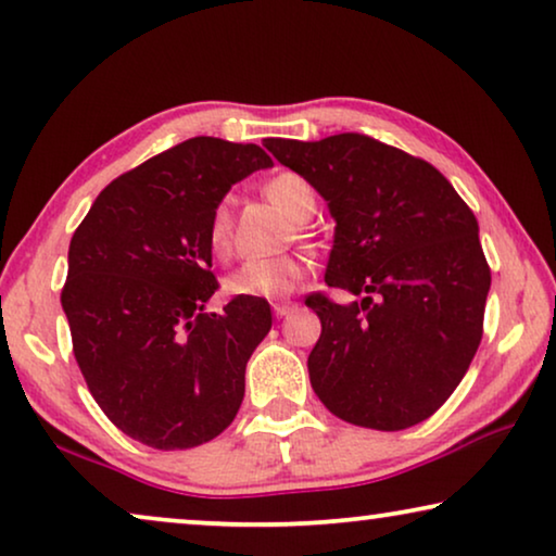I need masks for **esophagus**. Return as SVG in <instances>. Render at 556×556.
Here are the masks:
<instances>
[{
	"label": "esophagus",
	"mask_w": 556,
	"mask_h": 556,
	"mask_svg": "<svg viewBox=\"0 0 556 556\" xmlns=\"http://www.w3.org/2000/svg\"><path fill=\"white\" fill-rule=\"evenodd\" d=\"M294 309H296L294 302H277V304H275V315H277V317H287L289 312H294Z\"/></svg>",
	"instance_id": "esophagus-1"
}]
</instances>
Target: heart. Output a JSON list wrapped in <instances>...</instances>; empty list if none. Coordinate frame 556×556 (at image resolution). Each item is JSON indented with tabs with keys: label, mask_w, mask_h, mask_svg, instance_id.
Masks as SVG:
<instances>
[{
	"label": "heart",
	"mask_w": 556,
	"mask_h": 556,
	"mask_svg": "<svg viewBox=\"0 0 556 556\" xmlns=\"http://www.w3.org/2000/svg\"><path fill=\"white\" fill-rule=\"evenodd\" d=\"M264 193L292 222H307L315 214L317 199L312 186L296 174H279L264 184ZM208 244L218 260L231 252V208L229 201H218L208 218ZM307 275V260L300 254L252 256L241 262L226 279V289L244 300H281L292 294Z\"/></svg>",
	"instance_id": "1"
}]
</instances>
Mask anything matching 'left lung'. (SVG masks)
Returning a JSON list of instances; mask_svg holds the SVG:
<instances>
[{
  "label": "left lung",
  "instance_id": "obj_1",
  "mask_svg": "<svg viewBox=\"0 0 556 556\" xmlns=\"http://www.w3.org/2000/svg\"><path fill=\"white\" fill-rule=\"evenodd\" d=\"M264 146L327 201L338 226L325 281L359 296L304 300L323 323L312 390L338 418L375 431L431 418L483 334L491 269L473 211L431 163L363 132Z\"/></svg>",
  "mask_w": 556,
  "mask_h": 556
}]
</instances>
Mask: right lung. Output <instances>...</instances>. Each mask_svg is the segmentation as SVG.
Listing matches in <instances>:
<instances>
[{"mask_svg": "<svg viewBox=\"0 0 556 556\" xmlns=\"http://www.w3.org/2000/svg\"><path fill=\"white\" fill-rule=\"evenodd\" d=\"M275 166L254 143L199 136L100 191L70 241L62 287L88 390L125 435L159 451L216 438L244 401V372L271 330L267 300L218 289L208 218L233 184Z\"/></svg>", "mask_w": 556, "mask_h": 556, "instance_id": "right-lung-1", "label": "right lung"}]
</instances>
